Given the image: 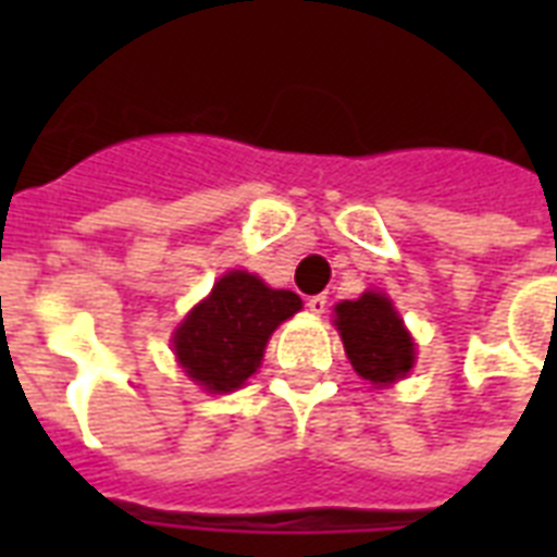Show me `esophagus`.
Returning <instances> with one entry per match:
<instances>
[{
	"label": "esophagus",
	"instance_id": "esophagus-1",
	"mask_svg": "<svg viewBox=\"0 0 557 557\" xmlns=\"http://www.w3.org/2000/svg\"><path fill=\"white\" fill-rule=\"evenodd\" d=\"M326 304H330V300H326V295H314V297H309V312L312 314H323L326 312Z\"/></svg>",
	"mask_w": 557,
	"mask_h": 557
}]
</instances>
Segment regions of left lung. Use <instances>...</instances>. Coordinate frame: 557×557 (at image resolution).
Masks as SVG:
<instances>
[{"mask_svg": "<svg viewBox=\"0 0 557 557\" xmlns=\"http://www.w3.org/2000/svg\"><path fill=\"white\" fill-rule=\"evenodd\" d=\"M335 326L352 370L375 387H387L413 370L416 344L396 306L381 292L335 306Z\"/></svg>", "mask_w": 557, "mask_h": 557, "instance_id": "left-lung-1", "label": "left lung"}]
</instances>
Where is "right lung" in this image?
Wrapping results in <instances>:
<instances>
[{"instance_id": "1", "label": "right lung", "mask_w": 557, "mask_h": 557, "mask_svg": "<svg viewBox=\"0 0 557 557\" xmlns=\"http://www.w3.org/2000/svg\"><path fill=\"white\" fill-rule=\"evenodd\" d=\"M300 309L295 292L265 286L248 271H227L173 332L178 367L208 393L239 389L260 367L271 332Z\"/></svg>"}]
</instances>
